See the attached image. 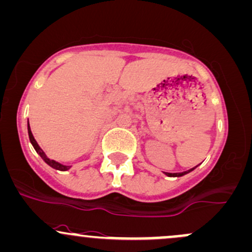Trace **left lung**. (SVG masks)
Instances as JSON below:
<instances>
[{"mask_svg":"<svg viewBox=\"0 0 252 252\" xmlns=\"http://www.w3.org/2000/svg\"><path fill=\"white\" fill-rule=\"evenodd\" d=\"M193 168H191V170H189V171H185V172H179V173H167L166 172V176H168V177H181V176H183V175H187L188 172H190V171H192Z\"/></svg>","mask_w":252,"mask_h":252,"instance_id":"1","label":"left lung"}]
</instances>
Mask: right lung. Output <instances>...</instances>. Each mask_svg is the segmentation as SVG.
Returning <instances> with one entry per match:
<instances>
[{
    "mask_svg": "<svg viewBox=\"0 0 252 252\" xmlns=\"http://www.w3.org/2000/svg\"><path fill=\"white\" fill-rule=\"evenodd\" d=\"M29 137H30V141H31L33 148L35 149V152H37V153L39 154V156L41 157V159H43L44 161H45L46 164L49 165V166H51L52 168H56V170H60V171H67L68 168L70 167V166H65V165L60 164V162L55 161V160L49 159V158L45 156V153H44V152H43V149H41V148L39 147V145H38V143H37V141H35L34 137H33V134H32V131H31V128H30V124H29Z\"/></svg>",
    "mask_w": 252,
    "mask_h": 252,
    "instance_id": "obj_1",
    "label": "right lung"
}]
</instances>
